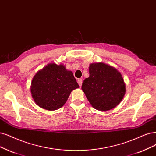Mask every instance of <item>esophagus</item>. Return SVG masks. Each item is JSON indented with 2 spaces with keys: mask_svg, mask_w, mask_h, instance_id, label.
<instances>
[{
  "mask_svg": "<svg viewBox=\"0 0 156 156\" xmlns=\"http://www.w3.org/2000/svg\"><path fill=\"white\" fill-rule=\"evenodd\" d=\"M77 82H78V83L80 87H81L82 85V80L81 78L78 79V81Z\"/></svg>",
  "mask_w": 156,
  "mask_h": 156,
  "instance_id": "obj_1",
  "label": "esophagus"
}]
</instances>
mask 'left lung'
Returning <instances> with one entry per match:
<instances>
[{"label":"left lung","mask_w":156,"mask_h":156,"mask_svg":"<svg viewBox=\"0 0 156 156\" xmlns=\"http://www.w3.org/2000/svg\"><path fill=\"white\" fill-rule=\"evenodd\" d=\"M82 89L92 106L101 111L116 107L125 94L122 74L104 63L90 65L89 77L84 80Z\"/></svg>","instance_id":"1"}]
</instances>
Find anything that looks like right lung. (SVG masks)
<instances>
[{"mask_svg":"<svg viewBox=\"0 0 156 156\" xmlns=\"http://www.w3.org/2000/svg\"><path fill=\"white\" fill-rule=\"evenodd\" d=\"M78 87L71 71L64 66L52 63L37 73L32 80L31 93L40 107L55 111L64 105L71 91Z\"/></svg>","mask_w":156,"mask_h":156,"instance_id":"obj_1","label":"right lung"}]
</instances>
